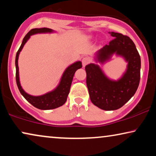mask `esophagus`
Wrapping results in <instances>:
<instances>
[{
    "label": "esophagus",
    "mask_w": 156,
    "mask_h": 156,
    "mask_svg": "<svg viewBox=\"0 0 156 156\" xmlns=\"http://www.w3.org/2000/svg\"><path fill=\"white\" fill-rule=\"evenodd\" d=\"M89 62H90V59H89V57H83V58H82V65H83V67H85V66H86L87 64L89 63Z\"/></svg>",
    "instance_id": "esophagus-1"
}]
</instances>
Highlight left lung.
Returning <instances> with one entry per match:
<instances>
[{
    "label": "left lung",
    "instance_id": "8db88e82",
    "mask_svg": "<svg viewBox=\"0 0 156 156\" xmlns=\"http://www.w3.org/2000/svg\"><path fill=\"white\" fill-rule=\"evenodd\" d=\"M108 33L114 39L96 52V62L104 64L116 55L128 62L125 72L119 80H113L97 64H89L85 70L91 102L101 109L112 111L122 107L135 94L140 82V57L129 37L114 32Z\"/></svg>",
    "mask_w": 156,
    "mask_h": 156
}]
</instances>
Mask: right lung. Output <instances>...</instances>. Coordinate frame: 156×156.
Returning a JSON list of instances; mask_svg holds the SVG:
<instances>
[{
    "label": "right lung",
    "instance_id": "right-lung-1",
    "mask_svg": "<svg viewBox=\"0 0 156 156\" xmlns=\"http://www.w3.org/2000/svg\"><path fill=\"white\" fill-rule=\"evenodd\" d=\"M54 30L52 29L47 28V27H42V28H34L32 29L25 37L23 38L22 44L17 52L16 57V82L18 85V89L20 91L25 99L29 103L35 107L41 110H50L58 108L62 106L67 101L68 94L69 93L70 87H71L72 82L73 80L74 74L78 69L82 68V62L77 61L70 65L69 67L66 68L65 72H63L62 76L59 81V84L52 91L44 94L40 96H33L25 92L24 89L22 88L20 82V77H19V67H18V57L21 50H23L25 44L27 40L30 39L31 35H35L38 33H52Z\"/></svg>",
    "mask_w": 156,
    "mask_h": 156
}]
</instances>
